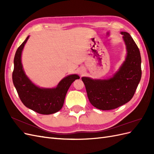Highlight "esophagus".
<instances>
[{
	"label": "esophagus",
	"instance_id": "esophagus-1",
	"mask_svg": "<svg viewBox=\"0 0 154 154\" xmlns=\"http://www.w3.org/2000/svg\"><path fill=\"white\" fill-rule=\"evenodd\" d=\"M80 74H83V71H81V72H80Z\"/></svg>",
	"mask_w": 154,
	"mask_h": 154
}]
</instances>
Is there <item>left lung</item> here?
Segmentation results:
<instances>
[{"label": "left lung", "instance_id": "8db88e82", "mask_svg": "<svg viewBox=\"0 0 154 154\" xmlns=\"http://www.w3.org/2000/svg\"><path fill=\"white\" fill-rule=\"evenodd\" d=\"M121 33L127 46V55L119 71L107 80L82 78L91 103L100 110L114 109L127 103L132 98L141 80L140 51L129 33Z\"/></svg>", "mask_w": 154, "mask_h": 154}]
</instances>
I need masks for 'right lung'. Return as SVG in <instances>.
Instances as JSON below:
<instances>
[{
    "label": "right lung",
    "mask_w": 154,
    "mask_h": 154,
    "mask_svg": "<svg viewBox=\"0 0 154 154\" xmlns=\"http://www.w3.org/2000/svg\"><path fill=\"white\" fill-rule=\"evenodd\" d=\"M28 38L29 36L16 51L12 74L13 84L21 101L27 108L41 114H54L62 108L69 88L80 77L77 74L69 75L60 81L54 88L36 87L26 76L21 63L22 51Z\"/></svg>",
    "instance_id": "add662e5"
}]
</instances>
